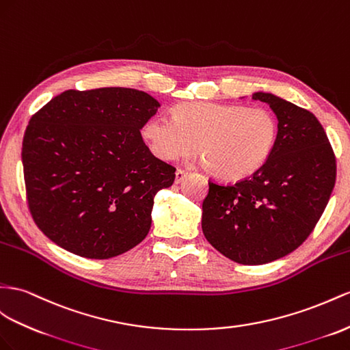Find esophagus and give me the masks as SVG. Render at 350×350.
Segmentation results:
<instances>
[{
	"instance_id": "34e87169",
	"label": "esophagus",
	"mask_w": 350,
	"mask_h": 350,
	"mask_svg": "<svg viewBox=\"0 0 350 350\" xmlns=\"http://www.w3.org/2000/svg\"><path fill=\"white\" fill-rule=\"evenodd\" d=\"M187 174H189V173L185 172V170H177V172H176V183H182L185 178L187 177Z\"/></svg>"
}]
</instances>
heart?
Here are the masks:
<instances>
[{
	"mask_svg": "<svg viewBox=\"0 0 350 350\" xmlns=\"http://www.w3.org/2000/svg\"><path fill=\"white\" fill-rule=\"evenodd\" d=\"M142 136L152 154L164 161L191 155L196 148L214 176L234 182L267 163L278 140V121L265 107L186 102L174 107L173 118H149Z\"/></svg>",
	"mask_w": 350,
	"mask_h": 350,
	"instance_id": "1",
	"label": "heart"
}]
</instances>
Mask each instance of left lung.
<instances>
[{"mask_svg":"<svg viewBox=\"0 0 350 350\" xmlns=\"http://www.w3.org/2000/svg\"><path fill=\"white\" fill-rule=\"evenodd\" d=\"M253 100L271 106L278 140L267 163L235 185L208 182L202 232L241 265H265L300 247L324 213L336 183V157L312 112L272 93Z\"/></svg>","mask_w":350,"mask_h":350,"instance_id":"left-lung-1","label":"left lung"}]
</instances>
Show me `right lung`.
Wrapping results in <instances>:
<instances>
[{"label":"right lung","instance_id":"obj_1","mask_svg":"<svg viewBox=\"0 0 350 350\" xmlns=\"http://www.w3.org/2000/svg\"><path fill=\"white\" fill-rule=\"evenodd\" d=\"M159 106L140 90L105 87L68 90L32 115L22 143L26 200L53 243L102 260L146 238L155 195L176 177L140 134Z\"/></svg>","mask_w":350,"mask_h":350}]
</instances>
